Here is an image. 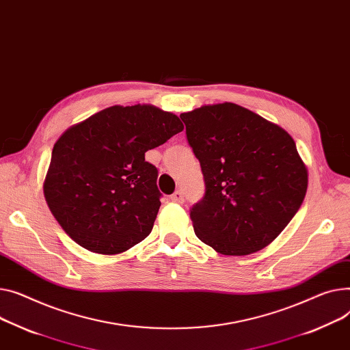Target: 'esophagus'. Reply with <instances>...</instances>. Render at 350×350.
Instances as JSON below:
<instances>
[{
  "mask_svg": "<svg viewBox=\"0 0 350 350\" xmlns=\"http://www.w3.org/2000/svg\"><path fill=\"white\" fill-rule=\"evenodd\" d=\"M170 200H172L173 202L181 204V202H184V194H183L180 190H177L176 193H173V194L170 196Z\"/></svg>",
  "mask_w": 350,
  "mask_h": 350,
  "instance_id": "esophagus-1",
  "label": "esophagus"
}]
</instances>
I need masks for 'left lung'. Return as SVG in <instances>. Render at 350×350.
I'll return each instance as SVG.
<instances>
[{"label": "left lung", "instance_id": "obj_1", "mask_svg": "<svg viewBox=\"0 0 350 350\" xmlns=\"http://www.w3.org/2000/svg\"><path fill=\"white\" fill-rule=\"evenodd\" d=\"M180 118L205 181V196L190 213L196 235L226 256L262 250L307 193L308 170L294 139L234 103L202 105Z\"/></svg>", "mask_w": 350, "mask_h": 350}]
</instances>
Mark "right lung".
I'll return each instance as SVG.
<instances>
[{"label":"right lung","mask_w":350,"mask_h":350,"mask_svg":"<svg viewBox=\"0 0 350 350\" xmlns=\"http://www.w3.org/2000/svg\"><path fill=\"white\" fill-rule=\"evenodd\" d=\"M183 129L177 115L149 104L113 105L66 129L43 181L46 202L66 234L100 254L142 242L161 196L145 153Z\"/></svg>","instance_id":"add662e5"}]
</instances>
